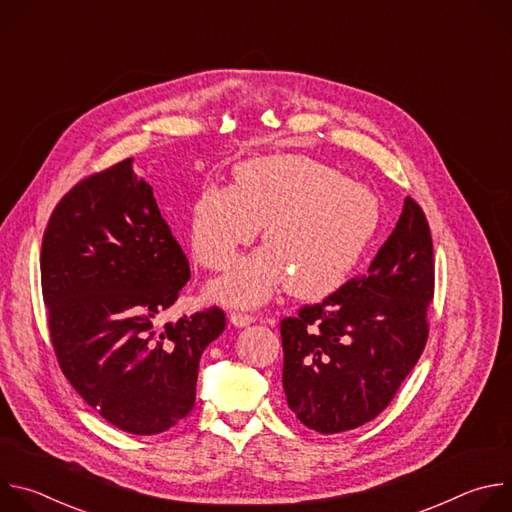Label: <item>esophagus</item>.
I'll return each mask as SVG.
<instances>
[{
    "label": "esophagus",
    "instance_id": "34e87169",
    "mask_svg": "<svg viewBox=\"0 0 512 512\" xmlns=\"http://www.w3.org/2000/svg\"><path fill=\"white\" fill-rule=\"evenodd\" d=\"M231 322L237 326V328H245L249 324L255 322V318L251 314H241V312H233L231 314Z\"/></svg>",
    "mask_w": 512,
    "mask_h": 512
}]
</instances>
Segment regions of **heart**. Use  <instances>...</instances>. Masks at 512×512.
<instances>
[{"label": "heart", "mask_w": 512, "mask_h": 512, "mask_svg": "<svg viewBox=\"0 0 512 512\" xmlns=\"http://www.w3.org/2000/svg\"><path fill=\"white\" fill-rule=\"evenodd\" d=\"M381 223L379 198L304 156H271L235 168V184L200 188L188 221L196 261L229 269L263 225L267 247L241 259L210 294L229 306L265 302L287 281L296 298H322L340 287Z\"/></svg>", "instance_id": "1"}]
</instances>
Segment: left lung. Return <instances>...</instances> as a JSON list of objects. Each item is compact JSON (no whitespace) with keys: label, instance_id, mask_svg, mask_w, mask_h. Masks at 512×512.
Here are the masks:
<instances>
[{"label":"left lung","instance_id":"1","mask_svg":"<svg viewBox=\"0 0 512 512\" xmlns=\"http://www.w3.org/2000/svg\"><path fill=\"white\" fill-rule=\"evenodd\" d=\"M433 275L427 218L407 196L367 273L281 320L283 391L306 427L340 433L385 411L425 348Z\"/></svg>","mask_w":512,"mask_h":512}]
</instances>
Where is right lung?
Segmentation results:
<instances>
[{"label":"right lung","instance_id":"1","mask_svg":"<svg viewBox=\"0 0 512 512\" xmlns=\"http://www.w3.org/2000/svg\"><path fill=\"white\" fill-rule=\"evenodd\" d=\"M42 296L60 369L111 425L156 435L184 419L221 308L158 324L190 279L188 259L131 158L72 186L50 214Z\"/></svg>","mask_w":512,"mask_h":512}]
</instances>
